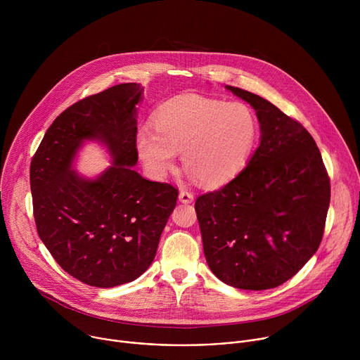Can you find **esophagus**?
Here are the masks:
<instances>
[{
	"label": "esophagus",
	"instance_id": "esophagus-1",
	"mask_svg": "<svg viewBox=\"0 0 360 360\" xmlns=\"http://www.w3.org/2000/svg\"><path fill=\"white\" fill-rule=\"evenodd\" d=\"M179 200H181L182 203H191V202L193 200V193L189 192V191H186V189H182V191L179 192Z\"/></svg>",
	"mask_w": 360,
	"mask_h": 360
}]
</instances>
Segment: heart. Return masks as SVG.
<instances>
[{
  "mask_svg": "<svg viewBox=\"0 0 360 360\" xmlns=\"http://www.w3.org/2000/svg\"><path fill=\"white\" fill-rule=\"evenodd\" d=\"M153 131L142 128L135 148L148 172L164 176L182 152L185 168L203 186H221L246 165L258 138V121L242 102L198 94L168 99L153 115Z\"/></svg>",
  "mask_w": 360,
  "mask_h": 360,
  "instance_id": "b5f03b06",
  "label": "heart"
}]
</instances>
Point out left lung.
<instances>
[{"instance_id":"obj_1","label":"left lung","mask_w":360,"mask_h":360,"mask_svg":"<svg viewBox=\"0 0 360 360\" xmlns=\"http://www.w3.org/2000/svg\"><path fill=\"white\" fill-rule=\"evenodd\" d=\"M256 111L261 143L221 189L195 202L205 258L224 283L272 289L318 250L330 202V179L315 139L269 101L229 86Z\"/></svg>"}]
</instances>
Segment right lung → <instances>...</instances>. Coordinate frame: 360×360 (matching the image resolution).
Returning a JSON list of instances; mask_svg holds the SVG:
<instances>
[{"mask_svg":"<svg viewBox=\"0 0 360 360\" xmlns=\"http://www.w3.org/2000/svg\"><path fill=\"white\" fill-rule=\"evenodd\" d=\"M141 94L129 82L75 102L51 124L31 161L38 235L57 264L89 286L112 288L139 278L176 207L175 186L132 169ZM85 139L102 140L115 157V165L96 180L70 171Z\"/></svg>","mask_w":360,"mask_h":360,"instance_id":"obj_1","label":"right lung"}]
</instances>
